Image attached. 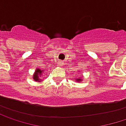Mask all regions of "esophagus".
<instances>
[{"mask_svg":"<svg viewBox=\"0 0 126 126\" xmlns=\"http://www.w3.org/2000/svg\"><path fill=\"white\" fill-rule=\"evenodd\" d=\"M63 65V63L62 61H58V66H62Z\"/></svg>","mask_w":126,"mask_h":126,"instance_id":"1","label":"esophagus"}]
</instances>
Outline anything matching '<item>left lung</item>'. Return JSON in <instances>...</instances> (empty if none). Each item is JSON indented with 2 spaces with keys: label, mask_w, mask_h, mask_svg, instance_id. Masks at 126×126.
I'll return each mask as SVG.
<instances>
[{
  "label": "left lung",
  "mask_w": 126,
  "mask_h": 126,
  "mask_svg": "<svg viewBox=\"0 0 126 126\" xmlns=\"http://www.w3.org/2000/svg\"><path fill=\"white\" fill-rule=\"evenodd\" d=\"M76 81H81V79L79 78V79H77Z\"/></svg>",
  "instance_id": "left-lung-1"
}]
</instances>
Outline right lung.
<instances>
[{"label": "right lung", "instance_id": "right-lung-1", "mask_svg": "<svg viewBox=\"0 0 126 126\" xmlns=\"http://www.w3.org/2000/svg\"><path fill=\"white\" fill-rule=\"evenodd\" d=\"M42 70H40V69H37L36 70V71H35V74L34 75V81H40V76H39V75H40V76H42L41 75H42Z\"/></svg>", "mask_w": 126, "mask_h": 126}]
</instances>
